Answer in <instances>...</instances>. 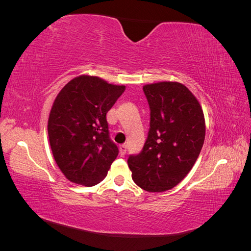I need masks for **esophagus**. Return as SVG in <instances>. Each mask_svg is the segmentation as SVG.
Listing matches in <instances>:
<instances>
[{"mask_svg": "<svg viewBox=\"0 0 251 251\" xmlns=\"http://www.w3.org/2000/svg\"><path fill=\"white\" fill-rule=\"evenodd\" d=\"M126 153V144H123V146L119 147V154L121 157H124Z\"/></svg>", "mask_w": 251, "mask_h": 251, "instance_id": "1", "label": "esophagus"}]
</instances>
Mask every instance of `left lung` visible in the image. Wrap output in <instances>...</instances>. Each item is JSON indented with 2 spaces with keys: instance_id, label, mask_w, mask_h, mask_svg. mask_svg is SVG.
<instances>
[{
  "instance_id": "1",
  "label": "left lung",
  "mask_w": 251,
  "mask_h": 251,
  "mask_svg": "<svg viewBox=\"0 0 251 251\" xmlns=\"http://www.w3.org/2000/svg\"><path fill=\"white\" fill-rule=\"evenodd\" d=\"M151 110L150 131L142 151L127 164L139 187L161 193L191 172L205 139V119L198 100L184 85L160 81L143 86Z\"/></svg>"
}]
</instances>
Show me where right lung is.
<instances>
[{"label":"right lung","mask_w":251,"mask_h":251,"mask_svg":"<svg viewBox=\"0 0 251 251\" xmlns=\"http://www.w3.org/2000/svg\"><path fill=\"white\" fill-rule=\"evenodd\" d=\"M125 90L80 75L57 94L48 119L49 142L59 170L73 183L93 186L107 176L118 148L110 139L105 115Z\"/></svg>","instance_id":"add662e5"}]
</instances>
